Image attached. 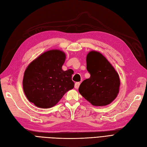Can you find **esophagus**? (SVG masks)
Returning <instances> with one entry per match:
<instances>
[{
  "label": "esophagus",
  "mask_w": 147,
  "mask_h": 147,
  "mask_svg": "<svg viewBox=\"0 0 147 147\" xmlns=\"http://www.w3.org/2000/svg\"><path fill=\"white\" fill-rule=\"evenodd\" d=\"M80 82H77L75 83V85H74V88L76 89H78V88L80 87Z\"/></svg>",
  "instance_id": "1"
}]
</instances>
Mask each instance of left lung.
Masks as SVG:
<instances>
[{
    "instance_id": "left-lung-1",
    "label": "left lung",
    "mask_w": 147,
    "mask_h": 147,
    "mask_svg": "<svg viewBox=\"0 0 147 147\" xmlns=\"http://www.w3.org/2000/svg\"><path fill=\"white\" fill-rule=\"evenodd\" d=\"M86 65L91 76L82 82L79 92L92 106H104L111 104L119 92L120 82L118 73L98 51L89 53Z\"/></svg>"
}]
</instances>
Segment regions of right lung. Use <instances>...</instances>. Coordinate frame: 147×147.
I'll use <instances>...</instances> for the list:
<instances>
[{
  "label": "right lung",
  "instance_id": "obj_1",
  "mask_svg": "<svg viewBox=\"0 0 147 147\" xmlns=\"http://www.w3.org/2000/svg\"><path fill=\"white\" fill-rule=\"evenodd\" d=\"M65 53L51 50L43 53L29 64L23 79L25 94L30 102L40 108L53 107L65 94L73 89V71H63Z\"/></svg>",
  "mask_w": 147,
  "mask_h": 147
}]
</instances>
